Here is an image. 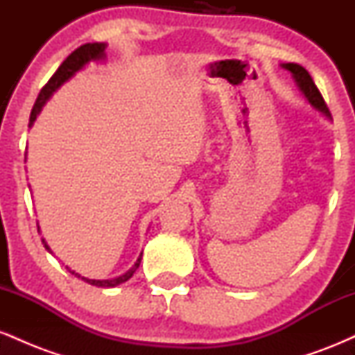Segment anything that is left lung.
I'll list each match as a JSON object with an SVG mask.
<instances>
[{
    "label": "left lung",
    "mask_w": 355,
    "mask_h": 355,
    "mask_svg": "<svg viewBox=\"0 0 355 355\" xmlns=\"http://www.w3.org/2000/svg\"><path fill=\"white\" fill-rule=\"evenodd\" d=\"M282 67L285 68V70H288L292 75H294V78L297 81V85H299L300 92L304 93L305 98L309 100V103H311L313 108H317L319 112L324 113L325 116L331 118V112H329L327 103H325L324 96L320 95L319 88L315 87V83H313L312 76L309 75V71L297 63H285V64H282Z\"/></svg>",
    "instance_id": "1"
}]
</instances>
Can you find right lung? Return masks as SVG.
I'll list each match as a JSON object with an SVG mask.
<instances>
[{
  "mask_svg": "<svg viewBox=\"0 0 355 355\" xmlns=\"http://www.w3.org/2000/svg\"><path fill=\"white\" fill-rule=\"evenodd\" d=\"M105 48H107V44H105V43L81 44L80 48H76V50L73 51L71 55L68 56V58L60 64L58 70L53 73V76L50 80H48V83L42 88L38 98H36V101H35L33 110H31V115H30V125H33V121L36 120V115L42 112L43 105L46 103L48 98H50L51 93L55 92V89L58 87H61V85H63L68 78H71V76L75 75L76 71L81 70V68H83L85 64L88 63V61L103 58ZM38 232H40V227H38ZM43 243H44V247H46V250H50V247L46 245V242H44V240H43ZM140 262H141V255L138 257L135 266L130 268L126 274L116 277V279H112V280H89V279H85V277H81L80 274H75V272L70 270V268H68V272H70V274H73L75 277H81V280H85V282H88L92 285H96V287H115V285H118V284L126 282L130 277L135 274V270L138 268V266H140Z\"/></svg>",
  "mask_w": 355,
  "mask_h": 355,
  "instance_id": "1",
  "label": "right lung"
}]
</instances>
